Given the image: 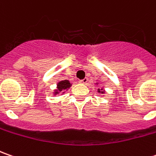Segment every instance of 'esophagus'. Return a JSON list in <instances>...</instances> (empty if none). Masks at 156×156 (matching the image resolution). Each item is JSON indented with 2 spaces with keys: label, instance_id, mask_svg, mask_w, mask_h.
Listing matches in <instances>:
<instances>
[{
  "label": "esophagus",
  "instance_id": "1",
  "mask_svg": "<svg viewBox=\"0 0 156 156\" xmlns=\"http://www.w3.org/2000/svg\"><path fill=\"white\" fill-rule=\"evenodd\" d=\"M87 82H88V78H84L83 79H82V80H80L79 81V83H87Z\"/></svg>",
  "mask_w": 156,
  "mask_h": 156
}]
</instances>
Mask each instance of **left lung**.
<instances>
[{
    "label": "left lung",
    "instance_id": "8db88e82",
    "mask_svg": "<svg viewBox=\"0 0 156 156\" xmlns=\"http://www.w3.org/2000/svg\"><path fill=\"white\" fill-rule=\"evenodd\" d=\"M98 92H101V93H105V91L103 90V89H101V90L98 89Z\"/></svg>",
    "mask_w": 156,
    "mask_h": 156
}]
</instances>
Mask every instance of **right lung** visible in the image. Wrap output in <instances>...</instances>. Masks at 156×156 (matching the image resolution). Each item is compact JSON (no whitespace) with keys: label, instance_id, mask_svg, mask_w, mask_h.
<instances>
[{"label":"right lung","instance_id":"right-lung-1","mask_svg":"<svg viewBox=\"0 0 156 156\" xmlns=\"http://www.w3.org/2000/svg\"><path fill=\"white\" fill-rule=\"evenodd\" d=\"M71 86V83L68 80H63V81H60L59 83L57 84V90H55L54 94H58L59 92H62L63 90H67L69 87Z\"/></svg>","mask_w":156,"mask_h":156}]
</instances>
